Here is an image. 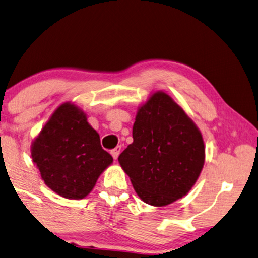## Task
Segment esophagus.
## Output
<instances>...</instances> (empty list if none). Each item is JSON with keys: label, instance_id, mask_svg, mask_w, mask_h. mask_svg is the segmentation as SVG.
Here are the masks:
<instances>
[{"label": "esophagus", "instance_id": "34e87169", "mask_svg": "<svg viewBox=\"0 0 258 258\" xmlns=\"http://www.w3.org/2000/svg\"><path fill=\"white\" fill-rule=\"evenodd\" d=\"M121 149L122 147L121 146H116L115 149H113L112 151H111V153H112V156H113V158H114V159H116V158L119 157V154H120V152H121Z\"/></svg>", "mask_w": 258, "mask_h": 258}]
</instances>
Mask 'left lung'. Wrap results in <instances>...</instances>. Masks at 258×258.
I'll return each mask as SVG.
<instances>
[{
	"label": "left lung",
	"instance_id": "left-lung-1",
	"mask_svg": "<svg viewBox=\"0 0 258 258\" xmlns=\"http://www.w3.org/2000/svg\"><path fill=\"white\" fill-rule=\"evenodd\" d=\"M132 136L118 160L139 197L164 207L186 195L203 169L205 149L183 109L157 92L138 111Z\"/></svg>",
	"mask_w": 258,
	"mask_h": 258
}]
</instances>
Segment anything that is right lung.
<instances>
[{
    "instance_id": "right-lung-1",
    "label": "right lung",
    "mask_w": 258,
    "mask_h": 258,
    "mask_svg": "<svg viewBox=\"0 0 258 258\" xmlns=\"http://www.w3.org/2000/svg\"><path fill=\"white\" fill-rule=\"evenodd\" d=\"M32 158L47 186L68 199L86 197L113 161L84 112L68 102L34 140Z\"/></svg>"
}]
</instances>
